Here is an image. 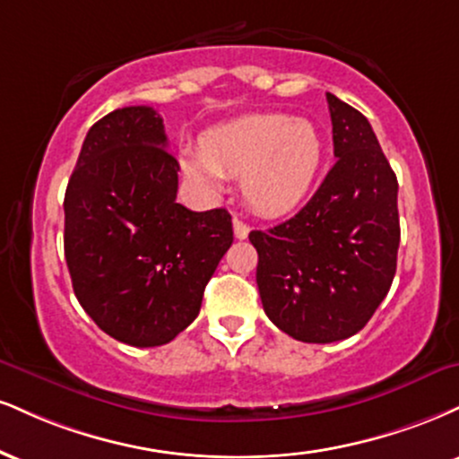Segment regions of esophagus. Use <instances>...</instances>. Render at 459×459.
I'll use <instances>...</instances> for the list:
<instances>
[{
  "instance_id": "obj_1",
  "label": "esophagus",
  "mask_w": 459,
  "mask_h": 459,
  "mask_svg": "<svg viewBox=\"0 0 459 459\" xmlns=\"http://www.w3.org/2000/svg\"><path fill=\"white\" fill-rule=\"evenodd\" d=\"M233 230H235L237 239H246L247 233H250V226H247V224L244 222V220L235 218V220H233Z\"/></svg>"
}]
</instances>
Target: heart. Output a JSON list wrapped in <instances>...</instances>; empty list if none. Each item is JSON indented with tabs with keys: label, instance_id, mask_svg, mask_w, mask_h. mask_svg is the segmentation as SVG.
Wrapping results in <instances>:
<instances>
[{
	"label": "heart",
	"instance_id": "obj_1",
	"mask_svg": "<svg viewBox=\"0 0 459 459\" xmlns=\"http://www.w3.org/2000/svg\"><path fill=\"white\" fill-rule=\"evenodd\" d=\"M323 160L325 139L312 119L250 113L207 130L201 149H186L181 164L209 190H222L224 177H241L254 212L282 215L306 201Z\"/></svg>",
	"mask_w": 459,
	"mask_h": 459
}]
</instances>
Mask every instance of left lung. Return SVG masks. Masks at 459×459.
I'll return each mask as SVG.
<instances>
[{"instance_id": "1", "label": "left lung", "mask_w": 459, "mask_h": 459, "mask_svg": "<svg viewBox=\"0 0 459 459\" xmlns=\"http://www.w3.org/2000/svg\"><path fill=\"white\" fill-rule=\"evenodd\" d=\"M338 162L307 205L252 230L256 284L269 320L290 338H351L377 312L395 275L397 179L369 121L327 93Z\"/></svg>"}]
</instances>
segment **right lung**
Listing matches in <instances>:
<instances>
[{
  "mask_svg": "<svg viewBox=\"0 0 459 459\" xmlns=\"http://www.w3.org/2000/svg\"><path fill=\"white\" fill-rule=\"evenodd\" d=\"M152 107L104 115L82 141L65 187L64 252L82 310L110 338L162 346L198 316L233 244L226 209L175 201L179 162Z\"/></svg>",
  "mask_w": 459,
  "mask_h": 459,
  "instance_id": "obj_1",
  "label": "right lung"
}]
</instances>
